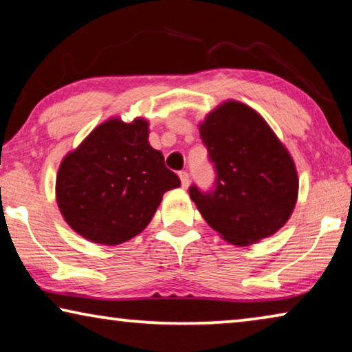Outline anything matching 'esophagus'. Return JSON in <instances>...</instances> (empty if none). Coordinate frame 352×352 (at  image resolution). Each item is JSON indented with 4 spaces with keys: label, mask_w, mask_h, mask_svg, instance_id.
I'll use <instances>...</instances> for the list:
<instances>
[{
    "label": "esophagus",
    "mask_w": 352,
    "mask_h": 352,
    "mask_svg": "<svg viewBox=\"0 0 352 352\" xmlns=\"http://www.w3.org/2000/svg\"><path fill=\"white\" fill-rule=\"evenodd\" d=\"M180 180H182V186L183 188H188L189 186V175H188V172H180Z\"/></svg>",
    "instance_id": "34e87169"
}]
</instances>
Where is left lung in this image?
<instances>
[{"instance_id": "8db88e82", "label": "left lung", "mask_w": 352, "mask_h": 352, "mask_svg": "<svg viewBox=\"0 0 352 352\" xmlns=\"http://www.w3.org/2000/svg\"><path fill=\"white\" fill-rule=\"evenodd\" d=\"M217 172L216 188L189 195L206 223L233 245L247 247L275 234L298 199L294 158L265 119L228 99L199 124Z\"/></svg>"}]
</instances>
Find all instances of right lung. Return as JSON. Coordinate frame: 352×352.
Masks as SVG:
<instances>
[{
	"instance_id": "1",
	"label": "right lung",
	"mask_w": 352,
	"mask_h": 352,
	"mask_svg": "<svg viewBox=\"0 0 352 352\" xmlns=\"http://www.w3.org/2000/svg\"><path fill=\"white\" fill-rule=\"evenodd\" d=\"M180 186L148 144V121L110 118L65 155L56 178V200L77 234L119 245L151 223L163 194Z\"/></svg>"
}]
</instances>
